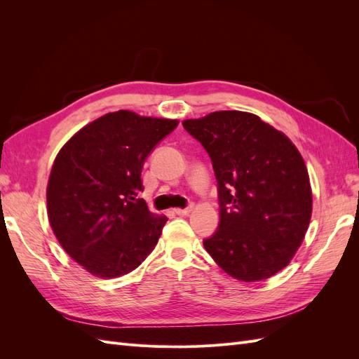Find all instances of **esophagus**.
Masks as SVG:
<instances>
[{
	"label": "esophagus",
	"mask_w": 359,
	"mask_h": 359,
	"mask_svg": "<svg viewBox=\"0 0 359 359\" xmlns=\"http://www.w3.org/2000/svg\"><path fill=\"white\" fill-rule=\"evenodd\" d=\"M191 211H193V206H189V208H184V210H181V208L173 210V212H175L177 215H189Z\"/></svg>",
	"instance_id": "1"
}]
</instances>
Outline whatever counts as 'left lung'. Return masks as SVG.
<instances>
[{
	"label": "left lung",
	"mask_w": 359,
	"mask_h": 359,
	"mask_svg": "<svg viewBox=\"0 0 359 359\" xmlns=\"http://www.w3.org/2000/svg\"><path fill=\"white\" fill-rule=\"evenodd\" d=\"M212 160L220 224L203 241L226 274L247 281L289 265L309 229L313 194L292 140L257 115L219 111L182 121Z\"/></svg>",
	"instance_id": "8db88e82"
}]
</instances>
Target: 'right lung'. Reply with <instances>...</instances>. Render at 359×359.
<instances>
[{"label":"right lung","instance_id":"add662e5","mask_svg":"<svg viewBox=\"0 0 359 359\" xmlns=\"http://www.w3.org/2000/svg\"><path fill=\"white\" fill-rule=\"evenodd\" d=\"M178 119L106 114L82 127L53 161L46 189L48 219L66 253L90 274L132 273L158 243L166 215L148 210L144 161Z\"/></svg>","mask_w":359,"mask_h":359}]
</instances>
